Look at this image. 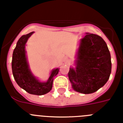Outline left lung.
I'll list each match as a JSON object with an SVG mask.
<instances>
[{
	"label": "left lung",
	"instance_id": "left-lung-1",
	"mask_svg": "<svg viewBox=\"0 0 123 123\" xmlns=\"http://www.w3.org/2000/svg\"><path fill=\"white\" fill-rule=\"evenodd\" d=\"M80 40L75 67H70L68 78L75 92L90 94L103 86L111 72V55L101 37L86 33Z\"/></svg>",
	"mask_w": 123,
	"mask_h": 123
}]
</instances>
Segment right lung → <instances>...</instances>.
<instances>
[{
	"mask_svg": "<svg viewBox=\"0 0 123 123\" xmlns=\"http://www.w3.org/2000/svg\"><path fill=\"white\" fill-rule=\"evenodd\" d=\"M34 31L22 35L18 40L13 50L12 69L14 79L18 85L31 94L43 95L51 91L53 78L58 73L60 69H53L47 81L42 82L38 80L30 70L26 55V43Z\"/></svg>",
	"mask_w": 123,
	"mask_h": 123,
	"instance_id": "right-lung-1",
	"label": "right lung"
}]
</instances>
